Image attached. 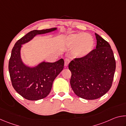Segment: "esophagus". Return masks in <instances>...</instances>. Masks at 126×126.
I'll use <instances>...</instances> for the list:
<instances>
[{
    "label": "esophagus",
    "mask_w": 126,
    "mask_h": 126,
    "mask_svg": "<svg viewBox=\"0 0 126 126\" xmlns=\"http://www.w3.org/2000/svg\"><path fill=\"white\" fill-rule=\"evenodd\" d=\"M69 62H70L69 59H68V58H66L64 60V66H65V67H67L68 64H69Z\"/></svg>",
    "instance_id": "34e87169"
}]
</instances>
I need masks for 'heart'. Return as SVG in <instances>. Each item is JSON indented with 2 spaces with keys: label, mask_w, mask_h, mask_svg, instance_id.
<instances>
[{
  "label": "heart",
  "mask_w": 126,
  "mask_h": 126,
  "mask_svg": "<svg viewBox=\"0 0 126 126\" xmlns=\"http://www.w3.org/2000/svg\"><path fill=\"white\" fill-rule=\"evenodd\" d=\"M66 46L72 49V54L76 58H83L90 53L94 45L92 36L88 33H74L65 38Z\"/></svg>",
  "instance_id": "heart-1"
}]
</instances>
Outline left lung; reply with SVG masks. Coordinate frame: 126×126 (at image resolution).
I'll return each instance as SVG.
<instances>
[{"instance_id": "1", "label": "left lung", "mask_w": 126, "mask_h": 126, "mask_svg": "<svg viewBox=\"0 0 126 126\" xmlns=\"http://www.w3.org/2000/svg\"><path fill=\"white\" fill-rule=\"evenodd\" d=\"M95 35L96 49L83 58H75L68 65L73 92L79 97L88 100L99 98L110 90L116 70L110 44L97 33Z\"/></svg>"}]
</instances>
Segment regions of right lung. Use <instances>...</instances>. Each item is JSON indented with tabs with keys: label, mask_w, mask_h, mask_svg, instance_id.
I'll list each match as a JSON object with an SVG mask.
<instances>
[{
	"label": "right lung",
	"mask_w": 126,
	"mask_h": 126,
	"mask_svg": "<svg viewBox=\"0 0 126 126\" xmlns=\"http://www.w3.org/2000/svg\"><path fill=\"white\" fill-rule=\"evenodd\" d=\"M57 28L31 31L17 41L13 48L9 62V72L12 86L20 95L30 101H37L49 94L53 82L64 68L62 58L54 63L42 62L35 67L23 63L20 55L22 45L38 34L56 31Z\"/></svg>",
	"instance_id": "obj_1"
}]
</instances>
